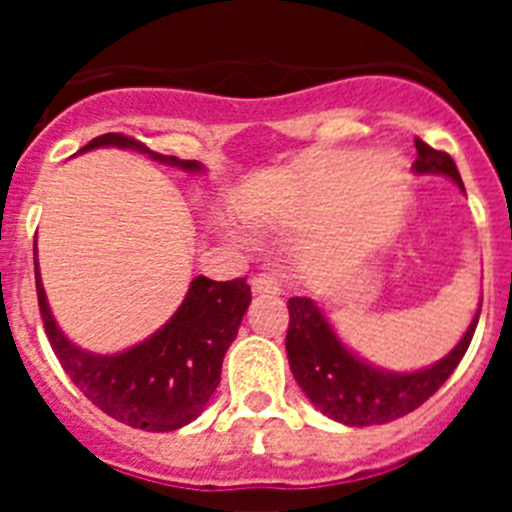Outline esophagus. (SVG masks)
<instances>
[{"instance_id":"1","label":"esophagus","mask_w":512,"mask_h":512,"mask_svg":"<svg viewBox=\"0 0 512 512\" xmlns=\"http://www.w3.org/2000/svg\"><path fill=\"white\" fill-rule=\"evenodd\" d=\"M251 289L256 295H266V297H277L279 295V282L271 274H256L251 279Z\"/></svg>"}]
</instances>
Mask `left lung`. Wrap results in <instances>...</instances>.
<instances>
[{
    "label": "left lung",
    "instance_id": "1",
    "mask_svg": "<svg viewBox=\"0 0 512 512\" xmlns=\"http://www.w3.org/2000/svg\"><path fill=\"white\" fill-rule=\"evenodd\" d=\"M415 148L418 158L413 169L418 174H443L464 189L449 153L436 151L420 138H415ZM287 310V359L302 392L323 415L361 428L402 418L436 395L438 387L451 377L467 354L482 307L449 354L420 372H387L351 354L336 336V330L330 328L318 302H312L310 297H289Z\"/></svg>",
    "mask_w": 512,
    "mask_h": 512
}]
</instances>
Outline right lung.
<instances>
[{"label": "right lung", "instance_id": "right-lung-1", "mask_svg": "<svg viewBox=\"0 0 512 512\" xmlns=\"http://www.w3.org/2000/svg\"><path fill=\"white\" fill-rule=\"evenodd\" d=\"M102 146L146 153L153 161L176 166L189 174L202 171L200 161L161 156L143 146L140 140L120 133L99 135L89 140L79 153ZM35 289H38L45 336L71 382L110 418L130 428L156 433L176 431L200 418L220 384L225 351L238 336L243 315L251 305V287L246 279L212 282L207 277H194L187 297L164 328H158L151 338L128 351L102 356L71 343L53 320L40 282L38 248H35Z\"/></svg>", "mask_w": 512, "mask_h": 512}]
</instances>
